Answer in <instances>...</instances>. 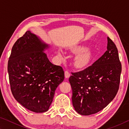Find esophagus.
Masks as SVG:
<instances>
[{
    "label": "esophagus",
    "instance_id": "1",
    "mask_svg": "<svg viewBox=\"0 0 129 129\" xmlns=\"http://www.w3.org/2000/svg\"><path fill=\"white\" fill-rule=\"evenodd\" d=\"M64 73H65V77L67 78H68L70 77V76H71V74H70V73L68 71H65Z\"/></svg>",
    "mask_w": 129,
    "mask_h": 129
}]
</instances>
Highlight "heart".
<instances>
[{"instance_id": "heart-1", "label": "heart", "mask_w": 129, "mask_h": 129, "mask_svg": "<svg viewBox=\"0 0 129 129\" xmlns=\"http://www.w3.org/2000/svg\"><path fill=\"white\" fill-rule=\"evenodd\" d=\"M84 47L81 46L76 47L73 48L75 53H80L76 57L75 65L77 68H85L87 67L92 60L93 57L90 50L86 49L84 50ZM58 55L61 57H64V54L62 51H58Z\"/></svg>"}]
</instances>
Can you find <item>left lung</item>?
I'll return each mask as SVG.
<instances>
[{
	"label": "left lung",
	"mask_w": 129,
	"mask_h": 129,
	"mask_svg": "<svg viewBox=\"0 0 129 129\" xmlns=\"http://www.w3.org/2000/svg\"><path fill=\"white\" fill-rule=\"evenodd\" d=\"M107 49L93 65L72 72L69 78L73 105L81 115H91L102 110L119 89L122 65L116 45L109 37Z\"/></svg>",
	"instance_id": "left-lung-1"
}]
</instances>
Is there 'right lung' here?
Masks as SVG:
<instances>
[{
    "mask_svg": "<svg viewBox=\"0 0 129 129\" xmlns=\"http://www.w3.org/2000/svg\"><path fill=\"white\" fill-rule=\"evenodd\" d=\"M48 47L28 30L14 44L8 62L13 95L35 113L48 110L56 88L64 79L62 68L52 64L44 52Z\"/></svg>",
    "mask_w": 129,
    "mask_h": 129,
    "instance_id": "add662e5",
    "label": "right lung"
}]
</instances>
